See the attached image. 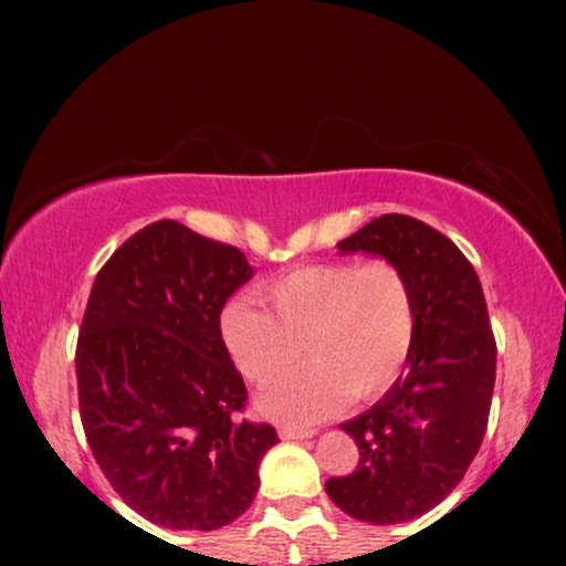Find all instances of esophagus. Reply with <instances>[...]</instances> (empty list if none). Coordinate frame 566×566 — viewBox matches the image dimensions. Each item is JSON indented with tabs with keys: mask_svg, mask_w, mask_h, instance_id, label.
<instances>
[{
	"mask_svg": "<svg viewBox=\"0 0 566 566\" xmlns=\"http://www.w3.org/2000/svg\"><path fill=\"white\" fill-rule=\"evenodd\" d=\"M277 436L283 440H308L314 438V430H301V428H281L277 430Z\"/></svg>",
	"mask_w": 566,
	"mask_h": 566,
	"instance_id": "1",
	"label": "esophagus"
}]
</instances>
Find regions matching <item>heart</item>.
Listing matches in <instances>:
<instances>
[{
	"label": "heart",
	"instance_id": "obj_1",
	"mask_svg": "<svg viewBox=\"0 0 566 566\" xmlns=\"http://www.w3.org/2000/svg\"><path fill=\"white\" fill-rule=\"evenodd\" d=\"M262 308L234 301L221 314V337L252 384L262 415L314 424L355 401L374 399L397 381L415 339V298L391 262H329L293 270L262 291Z\"/></svg>",
	"mask_w": 566,
	"mask_h": 566
}]
</instances>
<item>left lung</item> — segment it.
<instances>
[{
    "label": "left lung",
    "instance_id": "left-lung-1",
    "mask_svg": "<svg viewBox=\"0 0 566 566\" xmlns=\"http://www.w3.org/2000/svg\"><path fill=\"white\" fill-rule=\"evenodd\" d=\"M337 250L401 270L415 298V339L391 389L339 424L360 461L324 490L355 521L405 523L443 502L482 446L497 368L490 314L463 252L412 216L374 219Z\"/></svg>",
    "mask_w": 566,
    "mask_h": 566
}]
</instances>
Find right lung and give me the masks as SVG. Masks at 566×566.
I'll list each match as a JSON object with an SVG mask.
<instances>
[{
  "label": "right lung",
  "mask_w": 566,
  "mask_h": 566,
  "mask_svg": "<svg viewBox=\"0 0 566 566\" xmlns=\"http://www.w3.org/2000/svg\"><path fill=\"white\" fill-rule=\"evenodd\" d=\"M254 275L244 252L177 221L136 231L92 285L76 343L84 436L130 510L216 531L252 505L275 428L239 417L221 308Z\"/></svg>",
  "instance_id": "obj_1"
}]
</instances>
